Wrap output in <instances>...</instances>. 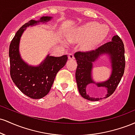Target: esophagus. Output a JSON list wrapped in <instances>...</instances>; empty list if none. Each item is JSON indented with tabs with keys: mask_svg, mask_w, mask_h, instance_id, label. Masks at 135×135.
I'll use <instances>...</instances> for the list:
<instances>
[{
	"mask_svg": "<svg viewBox=\"0 0 135 135\" xmlns=\"http://www.w3.org/2000/svg\"><path fill=\"white\" fill-rule=\"evenodd\" d=\"M69 58L70 60H74V55L73 53H70L69 55Z\"/></svg>",
	"mask_w": 135,
	"mask_h": 135,
	"instance_id": "34e87169",
	"label": "esophagus"
}]
</instances>
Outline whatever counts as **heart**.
Here are the masks:
<instances>
[{
	"mask_svg": "<svg viewBox=\"0 0 135 135\" xmlns=\"http://www.w3.org/2000/svg\"><path fill=\"white\" fill-rule=\"evenodd\" d=\"M106 27L105 25H100L98 23L91 22L80 28L79 31L84 35H89L93 33L94 38L98 40L104 38L107 34L108 30Z\"/></svg>",
	"mask_w": 135,
	"mask_h": 135,
	"instance_id": "heart-1",
	"label": "heart"
}]
</instances>
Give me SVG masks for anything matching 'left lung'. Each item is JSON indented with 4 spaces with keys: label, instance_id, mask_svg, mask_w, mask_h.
I'll use <instances>...</instances> for the list:
<instances>
[{
    "label": "left lung",
    "instance_id": "1",
    "mask_svg": "<svg viewBox=\"0 0 135 135\" xmlns=\"http://www.w3.org/2000/svg\"><path fill=\"white\" fill-rule=\"evenodd\" d=\"M103 53L111 55L113 72L108 81L102 83H94L92 80L90 75L92 62ZM77 63L75 71V79L79 91L84 98L90 101H98L101 98L90 97L86 91L89 84H95L98 87H105L108 93L105 98L109 97L114 93L120 83L124 72L125 56L124 46L123 42L118 35H115L112 41L105 43L96 50L88 51H77L74 54Z\"/></svg>",
    "mask_w": 135,
    "mask_h": 135
}]
</instances>
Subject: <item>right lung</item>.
Wrapping results in <instances>:
<instances>
[{
  "instance_id": "1",
  "label": "right lung",
  "mask_w": 135,
  "mask_h": 135,
  "mask_svg": "<svg viewBox=\"0 0 135 135\" xmlns=\"http://www.w3.org/2000/svg\"><path fill=\"white\" fill-rule=\"evenodd\" d=\"M51 17L43 16L39 21L30 20L17 31L9 45L10 75L16 86L23 94L33 99L47 95L52 87L57 73L66 64L67 55L60 57L47 56L39 66H28L21 60L19 54V42L25 28L38 22H45Z\"/></svg>"
}]
</instances>
